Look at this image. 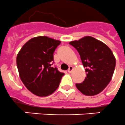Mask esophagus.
<instances>
[{"instance_id": "34e87169", "label": "esophagus", "mask_w": 125, "mask_h": 125, "mask_svg": "<svg viewBox=\"0 0 125 125\" xmlns=\"http://www.w3.org/2000/svg\"><path fill=\"white\" fill-rule=\"evenodd\" d=\"M73 69H74V68H73V66H70L69 68V69H68V72L69 73H71L73 71Z\"/></svg>"}]
</instances>
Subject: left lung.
<instances>
[{
    "instance_id": "left-lung-1",
    "label": "left lung",
    "mask_w": 125,
    "mask_h": 125,
    "mask_svg": "<svg viewBox=\"0 0 125 125\" xmlns=\"http://www.w3.org/2000/svg\"><path fill=\"white\" fill-rule=\"evenodd\" d=\"M79 52L87 76L76 86L85 96H94L103 91L113 76L115 58L107 45L92 36H84L69 42Z\"/></svg>"
}]
</instances>
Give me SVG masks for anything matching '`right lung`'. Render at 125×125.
Masks as SVG:
<instances>
[{
    "label": "right lung",
    "instance_id": "obj_1",
    "mask_svg": "<svg viewBox=\"0 0 125 125\" xmlns=\"http://www.w3.org/2000/svg\"><path fill=\"white\" fill-rule=\"evenodd\" d=\"M60 43L47 36H36L27 41L17 54L20 80L36 96H49L59 87L64 73L51 67V63L54 51Z\"/></svg>",
    "mask_w": 125,
    "mask_h": 125
}]
</instances>
